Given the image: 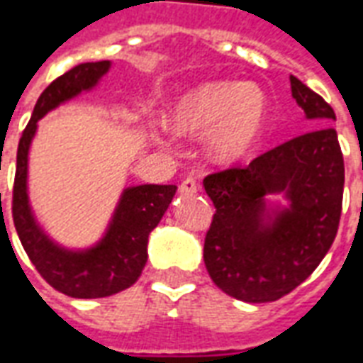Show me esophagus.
I'll return each mask as SVG.
<instances>
[{
  "label": "esophagus",
  "instance_id": "obj_1",
  "mask_svg": "<svg viewBox=\"0 0 363 363\" xmlns=\"http://www.w3.org/2000/svg\"><path fill=\"white\" fill-rule=\"evenodd\" d=\"M179 192H181L182 196L198 194V192H200V182L196 181V179H192V177H189V179H184V181L181 182V186H179Z\"/></svg>",
  "mask_w": 363,
  "mask_h": 363
}]
</instances>
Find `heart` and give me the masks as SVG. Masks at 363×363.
<instances>
[{
  "instance_id": "obj_1",
  "label": "heart",
  "mask_w": 363,
  "mask_h": 363,
  "mask_svg": "<svg viewBox=\"0 0 363 363\" xmlns=\"http://www.w3.org/2000/svg\"><path fill=\"white\" fill-rule=\"evenodd\" d=\"M267 98L250 82H206L174 101L169 123L174 133L200 136L208 133L206 150L217 163H236L256 147L267 123Z\"/></svg>"
}]
</instances>
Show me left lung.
I'll return each mask as SVG.
<instances>
[{
    "label": "left lung",
    "mask_w": 363,
    "mask_h": 363,
    "mask_svg": "<svg viewBox=\"0 0 363 363\" xmlns=\"http://www.w3.org/2000/svg\"><path fill=\"white\" fill-rule=\"evenodd\" d=\"M292 98L319 128L265 152L248 167L203 179L216 213L203 242L211 281L225 294L275 302L310 277L337 236L345 160L333 107L296 77ZM284 191L289 208H267L264 196Z\"/></svg>",
    "instance_id": "1"
}]
</instances>
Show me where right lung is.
Instances as JSON below:
<instances>
[{
    "instance_id": "obj_1",
    "label": "right lung",
    "mask_w": 363,
    "mask_h": 363,
    "mask_svg": "<svg viewBox=\"0 0 363 363\" xmlns=\"http://www.w3.org/2000/svg\"><path fill=\"white\" fill-rule=\"evenodd\" d=\"M109 61L80 63L45 88L34 106L17 150L13 186V223L24 252L53 289L72 298H106L133 286L147 262V236L173 200L174 184H140L125 189L106 235L96 246L67 250L40 227L26 190L28 152L38 121L84 90H92L109 71ZM1 196V194H0Z\"/></svg>"
}]
</instances>
